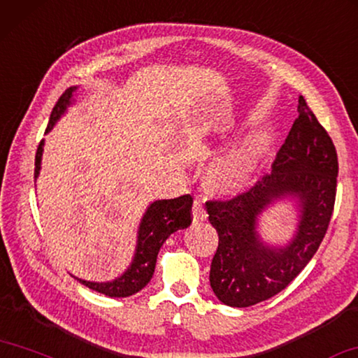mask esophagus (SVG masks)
Returning <instances> with one entry per match:
<instances>
[{"instance_id":"obj_1","label":"esophagus","mask_w":358,"mask_h":358,"mask_svg":"<svg viewBox=\"0 0 358 358\" xmlns=\"http://www.w3.org/2000/svg\"><path fill=\"white\" fill-rule=\"evenodd\" d=\"M203 220H207V212L203 210L202 201L196 199L192 202V221H194V223H199V221H203Z\"/></svg>"}]
</instances>
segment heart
I'll use <instances>...</instances> for the list:
<instances>
[{"label": "heart", "instance_id": "b5f03b06", "mask_svg": "<svg viewBox=\"0 0 358 358\" xmlns=\"http://www.w3.org/2000/svg\"><path fill=\"white\" fill-rule=\"evenodd\" d=\"M269 148V138L264 134H253L229 150L215 164L208 183L221 194L242 191L257 173Z\"/></svg>", "mask_w": 358, "mask_h": 358}]
</instances>
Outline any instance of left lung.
I'll list each match as a JSON object with an SVG mask.
<instances>
[{"mask_svg":"<svg viewBox=\"0 0 358 358\" xmlns=\"http://www.w3.org/2000/svg\"><path fill=\"white\" fill-rule=\"evenodd\" d=\"M298 113L271 173L236 197L206 202L210 223L218 232L210 287L231 308H248L287 288L319 250L330 224L336 199V148L304 97L298 100ZM287 195L300 201L297 234L285 248L264 246L256 232L257 215Z\"/></svg>","mask_w":358,"mask_h":358,"instance_id":"1","label":"left lung"}]
</instances>
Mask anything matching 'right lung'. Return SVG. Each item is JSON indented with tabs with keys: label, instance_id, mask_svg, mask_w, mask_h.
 <instances>
[{
	"label": "right lung",
	"instance_id": "1",
	"mask_svg": "<svg viewBox=\"0 0 358 358\" xmlns=\"http://www.w3.org/2000/svg\"><path fill=\"white\" fill-rule=\"evenodd\" d=\"M76 87L66 89L60 99L57 100L55 106L50 113L49 124L46 134L54 127V124L59 121L60 116L66 111V108L71 105L73 94ZM44 140L39 141L36 156H35V178H38L39 170H41V156H43ZM191 207L192 197L191 194H185L175 199H164L156 201L146 210L143 218H141L138 228V241L137 250L132 259V264L124 272L121 277H117L113 282H87L78 279L83 285L89 287L90 290L103 293L111 298H126L130 294L140 292L141 288L148 285L151 280L152 272L156 268V259L159 248L167 241V237L172 232L178 229H185L191 224Z\"/></svg>",
	"mask_w": 358,
	"mask_h": 358
}]
</instances>
